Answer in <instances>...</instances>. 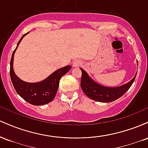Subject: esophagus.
Listing matches in <instances>:
<instances>
[{
  "mask_svg": "<svg viewBox=\"0 0 148 148\" xmlns=\"http://www.w3.org/2000/svg\"><path fill=\"white\" fill-rule=\"evenodd\" d=\"M80 64H81V62H80V61H79V60H76L75 62H74V67H79Z\"/></svg>",
  "mask_w": 148,
  "mask_h": 148,
  "instance_id": "esophagus-1",
  "label": "esophagus"
}]
</instances>
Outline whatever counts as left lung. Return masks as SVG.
Here are the masks:
<instances>
[{"label": "left lung", "instance_id": "1", "mask_svg": "<svg viewBox=\"0 0 148 148\" xmlns=\"http://www.w3.org/2000/svg\"><path fill=\"white\" fill-rule=\"evenodd\" d=\"M81 70L82 72L81 80V87L82 90L90 99L100 102H111L123 96L130 89L136 76V74L130 82L123 86L109 88L105 87L96 83L88 76L86 71L83 69H81Z\"/></svg>", "mask_w": 148, "mask_h": 148}]
</instances>
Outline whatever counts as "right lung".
Here are the masks:
<instances>
[{"mask_svg":"<svg viewBox=\"0 0 148 148\" xmlns=\"http://www.w3.org/2000/svg\"><path fill=\"white\" fill-rule=\"evenodd\" d=\"M28 33H25L22 36L18 42L16 48L13 51L10 60V78L15 90L23 99L33 105L41 106L51 102L54 99L58 89L60 79L62 76L70 70L72 67L70 65H67L58 69L41 82L28 83L20 79L14 74L12 67L13 60L15 51L17 49L23 37Z\"/></svg>","mask_w":148,"mask_h":148,"instance_id":"right-lung-1","label":"right lung"}]
</instances>
